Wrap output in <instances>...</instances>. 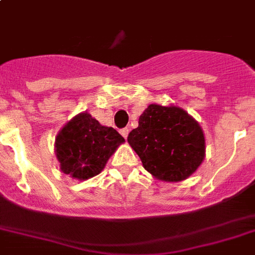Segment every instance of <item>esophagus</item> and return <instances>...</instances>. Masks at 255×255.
I'll use <instances>...</instances> for the list:
<instances>
[{
	"instance_id": "34e87169",
	"label": "esophagus",
	"mask_w": 255,
	"mask_h": 255,
	"mask_svg": "<svg viewBox=\"0 0 255 255\" xmlns=\"http://www.w3.org/2000/svg\"><path fill=\"white\" fill-rule=\"evenodd\" d=\"M120 132H121V135H123L124 138L126 139V138H128V135H129V129H128V128H125V129H123Z\"/></svg>"
}]
</instances>
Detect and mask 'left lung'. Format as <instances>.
Masks as SVG:
<instances>
[{
  "instance_id": "8db88e82",
  "label": "left lung",
  "mask_w": 255,
  "mask_h": 255,
  "mask_svg": "<svg viewBox=\"0 0 255 255\" xmlns=\"http://www.w3.org/2000/svg\"><path fill=\"white\" fill-rule=\"evenodd\" d=\"M128 142L144 169L165 182L190 177L206 156L203 130L176 105H148L139 116L138 128L130 131Z\"/></svg>"
}]
</instances>
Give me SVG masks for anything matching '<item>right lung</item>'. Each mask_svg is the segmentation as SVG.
Returning a JSON list of instances; mask_svg holds the SVG:
<instances>
[{"mask_svg":"<svg viewBox=\"0 0 255 255\" xmlns=\"http://www.w3.org/2000/svg\"><path fill=\"white\" fill-rule=\"evenodd\" d=\"M124 142L117 130L103 126L90 113L82 112L58 131L54 153L62 173L85 181L100 173Z\"/></svg>","mask_w":255,"mask_h":255,"instance_id":"right-lung-1","label":"right lung"}]
</instances>
